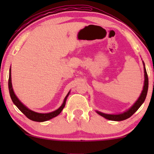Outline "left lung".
<instances>
[{
  "label": "left lung",
  "instance_id": "1",
  "mask_svg": "<svg viewBox=\"0 0 154 154\" xmlns=\"http://www.w3.org/2000/svg\"><path fill=\"white\" fill-rule=\"evenodd\" d=\"M143 63V66H144V73H145V81H144V86H143V89L142 93H141L140 95L138 98V99L136 100V102L133 104V106L129 109L128 111H125V112L122 113V114H104V113L100 112V111H96V112L98 113V114L100 116H103L104 118L106 119H109V120H111V121H122V120L127 119L128 118H130L134 113L136 112V111L140 107V106L142 105L143 103L145 101V99L146 98V95H147V93H148V75L147 72H146V67H145V63Z\"/></svg>",
  "mask_w": 154,
  "mask_h": 154
}]
</instances>
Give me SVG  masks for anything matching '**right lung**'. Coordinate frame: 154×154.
<instances>
[{
	"instance_id": "obj_1",
	"label": "right lung",
	"mask_w": 154,
	"mask_h": 154,
	"mask_svg": "<svg viewBox=\"0 0 154 154\" xmlns=\"http://www.w3.org/2000/svg\"><path fill=\"white\" fill-rule=\"evenodd\" d=\"M8 90H9L10 96L12 101H13V103L17 106V107L18 108L19 110L22 111L23 114H24L28 119L35 122H41L48 121V120L52 119V118L55 117V116L59 115L60 113L61 112V111L63 110V108H64L65 104H66V98L70 93V92H69L68 94L66 95L64 100H63L62 105H61L57 110L52 111V112L51 113H47V114H41V113L35 112V111H33L28 109V108L26 107L18 99V98L16 96V95L14 94V92L13 91V88H12L11 77V69L9 70V78H8Z\"/></svg>"
}]
</instances>
